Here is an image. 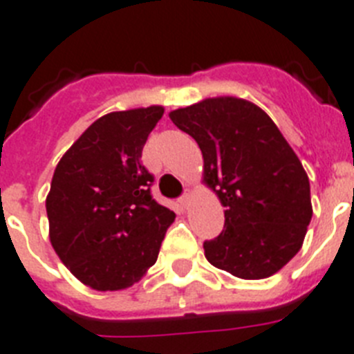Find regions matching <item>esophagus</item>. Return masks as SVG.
<instances>
[{"label":"esophagus","instance_id":"obj_1","mask_svg":"<svg viewBox=\"0 0 354 354\" xmlns=\"http://www.w3.org/2000/svg\"><path fill=\"white\" fill-rule=\"evenodd\" d=\"M178 203L182 205L183 209H187V207H189V194L182 196V198H180V200H178Z\"/></svg>","mask_w":354,"mask_h":354}]
</instances>
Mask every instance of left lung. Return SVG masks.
<instances>
[{"instance_id": "obj_1", "label": "left lung", "mask_w": 354, "mask_h": 354, "mask_svg": "<svg viewBox=\"0 0 354 354\" xmlns=\"http://www.w3.org/2000/svg\"><path fill=\"white\" fill-rule=\"evenodd\" d=\"M203 154V183L225 207V228L203 243L212 266L239 279L277 273L304 243L310 180L272 118L254 102L214 97L169 113Z\"/></svg>"}]
</instances>
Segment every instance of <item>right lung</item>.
Segmentation results:
<instances>
[{
  "instance_id": "add662e5",
  "label": "right lung",
  "mask_w": 354,
  "mask_h": 354,
  "mask_svg": "<svg viewBox=\"0 0 354 354\" xmlns=\"http://www.w3.org/2000/svg\"><path fill=\"white\" fill-rule=\"evenodd\" d=\"M162 106L113 111L95 120L59 160L46 196L50 243L82 284L117 292L158 259L176 214L151 196L142 149Z\"/></svg>"
}]
</instances>
